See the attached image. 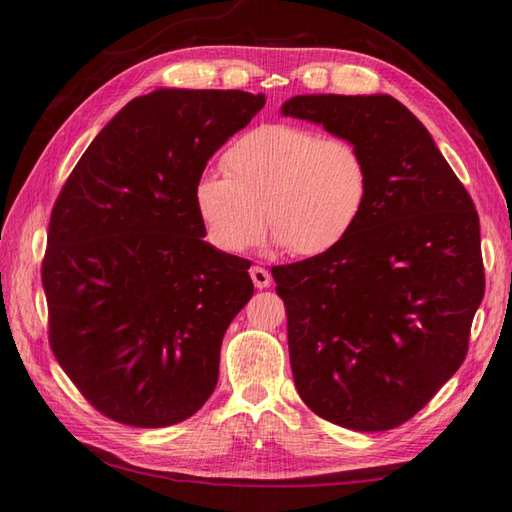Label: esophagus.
Returning a JSON list of instances; mask_svg holds the SVG:
<instances>
[{
  "mask_svg": "<svg viewBox=\"0 0 512 512\" xmlns=\"http://www.w3.org/2000/svg\"><path fill=\"white\" fill-rule=\"evenodd\" d=\"M250 279H253L255 288H268L270 284H273V277H270L268 270L262 268V266L250 268Z\"/></svg>",
  "mask_w": 512,
  "mask_h": 512,
  "instance_id": "obj_1",
  "label": "esophagus"
}]
</instances>
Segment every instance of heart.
<instances>
[{"label": "heart", "mask_w": 512, "mask_h": 512, "mask_svg": "<svg viewBox=\"0 0 512 512\" xmlns=\"http://www.w3.org/2000/svg\"><path fill=\"white\" fill-rule=\"evenodd\" d=\"M224 176L195 184V209L224 253L253 246L264 226L273 244L314 257L354 231L369 195L365 156L345 138H323L295 125H262L222 156Z\"/></svg>", "instance_id": "b5f03b06"}]
</instances>
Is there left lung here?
I'll list each match as a JSON object with an SVG mask.
<instances>
[{
    "mask_svg": "<svg viewBox=\"0 0 512 512\" xmlns=\"http://www.w3.org/2000/svg\"><path fill=\"white\" fill-rule=\"evenodd\" d=\"M281 114L350 140L369 169L354 231L328 253L273 268L295 387L345 429H394L469 350L484 297L480 217L427 127L394 96L301 94Z\"/></svg>",
    "mask_w": 512,
    "mask_h": 512,
    "instance_id": "left-lung-1",
    "label": "left lung"
}]
</instances>
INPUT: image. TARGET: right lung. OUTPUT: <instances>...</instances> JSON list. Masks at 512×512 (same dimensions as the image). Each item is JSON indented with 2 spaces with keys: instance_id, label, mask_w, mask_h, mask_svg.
<instances>
[{
  "instance_id": "right-lung-1",
  "label": "right lung",
  "mask_w": 512,
  "mask_h": 512,
  "mask_svg": "<svg viewBox=\"0 0 512 512\" xmlns=\"http://www.w3.org/2000/svg\"><path fill=\"white\" fill-rule=\"evenodd\" d=\"M264 105L242 90L136 96L63 184L41 266L50 347L103 416L169 427L213 394L222 339L255 288L248 259L204 242L195 184Z\"/></svg>"
}]
</instances>
